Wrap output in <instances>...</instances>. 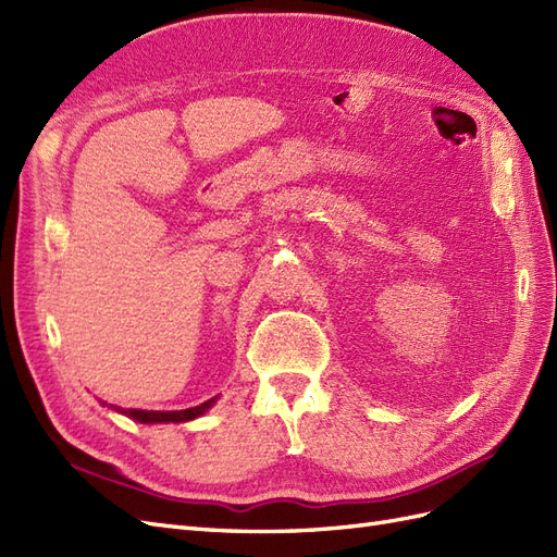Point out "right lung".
Wrapping results in <instances>:
<instances>
[{"mask_svg": "<svg viewBox=\"0 0 557 557\" xmlns=\"http://www.w3.org/2000/svg\"><path fill=\"white\" fill-rule=\"evenodd\" d=\"M218 401V395L201 401L199 407H193V409H181V411H146V409H123V407H115V404H107L102 401V407L115 411V413H123L132 420H137V423H144V425H158V423H188V420H195L199 416H205L213 404Z\"/></svg>", "mask_w": 557, "mask_h": 557, "instance_id": "1", "label": "right lung"}]
</instances>
